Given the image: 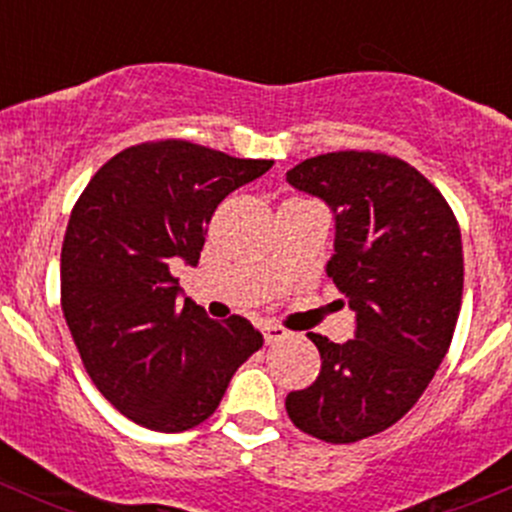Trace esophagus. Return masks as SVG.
Returning a JSON list of instances; mask_svg holds the SVG:
<instances>
[{
	"mask_svg": "<svg viewBox=\"0 0 512 512\" xmlns=\"http://www.w3.org/2000/svg\"><path fill=\"white\" fill-rule=\"evenodd\" d=\"M262 332H265V339L267 344H277V342H285V339L289 337V332L285 327H280V324H262Z\"/></svg>",
	"mask_w": 512,
	"mask_h": 512,
	"instance_id": "obj_1",
	"label": "esophagus"
}]
</instances>
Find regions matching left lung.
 <instances>
[{"mask_svg":"<svg viewBox=\"0 0 512 512\" xmlns=\"http://www.w3.org/2000/svg\"><path fill=\"white\" fill-rule=\"evenodd\" d=\"M287 183L334 215L327 277L356 317L354 339L307 337L322 354L317 381L287 396L297 428L354 443L399 421L451 347L463 297L461 230L443 195L409 163L342 151L307 158Z\"/></svg>","mask_w":512,"mask_h":512,"instance_id":"8db88e82","label":"left lung"}]
</instances>
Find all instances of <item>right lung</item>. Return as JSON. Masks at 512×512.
<instances>
[{"mask_svg":"<svg viewBox=\"0 0 512 512\" xmlns=\"http://www.w3.org/2000/svg\"><path fill=\"white\" fill-rule=\"evenodd\" d=\"M272 160L188 141L141 143L91 178L61 247V307L103 396L141 426L188 431L213 414L232 374L262 347L247 319L218 322L183 296L215 208Z\"/></svg>","mask_w":512,"mask_h":512,"instance_id":"1","label":"right lung"}]
</instances>
